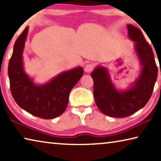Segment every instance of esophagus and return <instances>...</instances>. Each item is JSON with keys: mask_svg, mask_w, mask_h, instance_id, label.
<instances>
[{"mask_svg": "<svg viewBox=\"0 0 161 161\" xmlns=\"http://www.w3.org/2000/svg\"><path fill=\"white\" fill-rule=\"evenodd\" d=\"M94 69V65L92 64H87L84 67V71L86 72H90Z\"/></svg>", "mask_w": 161, "mask_h": 161, "instance_id": "obj_1", "label": "esophagus"}]
</instances>
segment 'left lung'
<instances>
[{
  "label": "left lung",
  "instance_id": "obj_1",
  "mask_svg": "<svg viewBox=\"0 0 161 161\" xmlns=\"http://www.w3.org/2000/svg\"><path fill=\"white\" fill-rule=\"evenodd\" d=\"M128 35L135 42L136 53L142 67L141 72L129 89L119 91L111 81L106 68L97 67L92 72L94 97L99 109L105 115L124 118L145 106L151 98L158 77L153 52L139 29L127 25Z\"/></svg>",
  "mask_w": 161,
  "mask_h": 161
}]
</instances>
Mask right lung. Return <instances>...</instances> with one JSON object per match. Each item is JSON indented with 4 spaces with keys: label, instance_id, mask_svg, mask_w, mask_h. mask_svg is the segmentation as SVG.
Returning <instances> with one entry per match:
<instances>
[{
    "label": "right lung",
    "instance_id": "right-lung-1",
    "mask_svg": "<svg viewBox=\"0 0 161 161\" xmlns=\"http://www.w3.org/2000/svg\"><path fill=\"white\" fill-rule=\"evenodd\" d=\"M28 32L26 27L14 44L8 63L12 96L19 107L32 115L44 119L56 118L66 109L71 90L83 75L79 67L58 75L42 85H36L23 69V53Z\"/></svg>",
    "mask_w": 161,
    "mask_h": 161
}]
</instances>
